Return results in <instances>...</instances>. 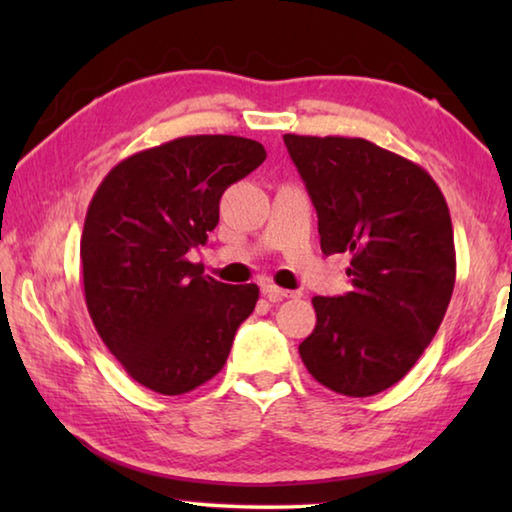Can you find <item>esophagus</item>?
Masks as SVG:
<instances>
[{
    "instance_id": "esophagus-1",
    "label": "esophagus",
    "mask_w": 512,
    "mask_h": 512,
    "mask_svg": "<svg viewBox=\"0 0 512 512\" xmlns=\"http://www.w3.org/2000/svg\"><path fill=\"white\" fill-rule=\"evenodd\" d=\"M262 293L264 296L271 300V302H282V300H287V298H296L298 293L296 291H287V289H280V287H275V284H262Z\"/></svg>"
}]
</instances>
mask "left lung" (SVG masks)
Wrapping results in <instances>:
<instances>
[{
  "mask_svg": "<svg viewBox=\"0 0 512 512\" xmlns=\"http://www.w3.org/2000/svg\"><path fill=\"white\" fill-rule=\"evenodd\" d=\"M284 144L316 207L323 253L352 257V291L311 300L302 363L329 391L377 395L415 366L452 300L445 196L420 164L361 137L289 133Z\"/></svg>",
  "mask_w": 512,
  "mask_h": 512,
  "instance_id": "1",
  "label": "left lung"
}]
</instances>
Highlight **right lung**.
Instances as JSON below:
<instances>
[{"instance_id":"right-lung-1","label":"right lung","mask_w":512,"mask_h":512,"mask_svg":"<svg viewBox=\"0 0 512 512\" xmlns=\"http://www.w3.org/2000/svg\"><path fill=\"white\" fill-rule=\"evenodd\" d=\"M266 160L237 135H189L121 160L85 214V305L124 370L160 395L194 391L225 366L257 284H223L187 253L205 246L232 183Z\"/></svg>"}]
</instances>
